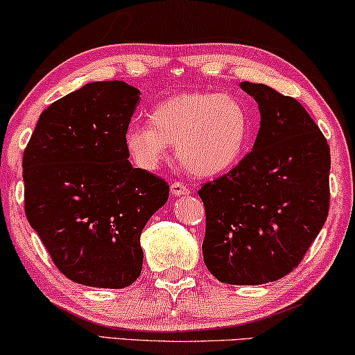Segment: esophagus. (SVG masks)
<instances>
[{
	"mask_svg": "<svg viewBox=\"0 0 355 355\" xmlns=\"http://www.w3.org/2000/svg\"><path fill=\"white\" fill-rule=\"evenodd\" d=\"M171 193L173 194V196H183V194L189 193V188L182 182H173L171 184Z\"/></svg>",
	"mask_w": 355,
	"mask_h": 355,
	"instance_id": "obj_1",
	"label": "esophagus"
}]
</instances>
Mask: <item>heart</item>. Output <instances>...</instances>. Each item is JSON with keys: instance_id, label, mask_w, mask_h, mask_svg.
<instances>
[{"instance_id": "b5f03b06", "label": "heart", "mask_w": 355, "mask_h": 355, "mask_svg": "<svg viewBox=\"0 0 355 355\" xmlns=\"http://www.w3.org/2000/svg\"><path fill=\"white\" fill-rule=\"evenodd\" d=\"M149 122H130L123 144L138 167L154 171L177 144L178 161L196 175H217L232 168L248 146L251 119L244 104L230 94L191 92L156 104Z\"/></svg>"}]
</instances>
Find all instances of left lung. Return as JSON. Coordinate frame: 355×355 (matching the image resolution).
I'll return each instance as SVG.
<instances>
[{"label": "left lung", "instance_id": "1", "mask_svg": "<svg viewBox=\"0 0 355 355\" xmlns=\"http://www.w3.org/2000/svg\"><path fill=\"white\" fill-rule=\"evenodd\" d=\"M259 104L252 151L198 194L206 209L202 256L228 284H262L291 273L327 220L329 146L302 104L262 83L241 82Z\"/></svg>", "mask_w": 355, "mask_h": 355}]
</instances>
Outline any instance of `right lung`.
Returning <instances> with one entry per match:
<instances>
[{
	"mask_svg": "<svg viewBox=\"0 0 355 355\" xmlns=\"http://www.w3.org/2000/svg\"><path fill=\"white\" fill-rule=\"evenodd\" d=\"M139 89L87 83L44 109L24 151L26 216L54 266L72 282L121 289L141 273L146 222L168 184L130 164L123 132Z\"/></svg>",
	"mask_w": 355,
	"mask_h": 355,
	"instance_id": "1",
	"label": "right lung"
}]
</instances>
